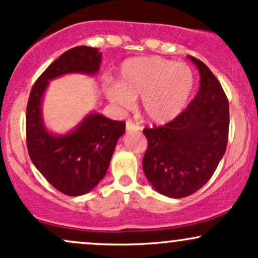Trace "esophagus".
Instances as JSON below:
<instances>
[{"label": "esophagus", "mask_w": 258, "mask_h": 258, "mask_svg": "<svg viewBox=\"0 0 258 258\" xmlns=\"http://www.w3.org/2000/svg\"><path fill=\"white\" fill-rule=\"evenodd\" d=\"M126 130H127V132H137L141 130V127H139L138 125H136V123H133L132 121H127Z\"/></svg>", "instance_id": "esophagus-1"}]
</instances>
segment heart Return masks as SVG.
Wrapping results in <instances>:
<instances>
[{
    "instance_id": "heart-1",
    "label": "heart",
    "mask_w": 258,
    "mask_h": 258,
    "mask_svg": "<svg viewBox=\"0 0 258 258\" xmlns=\"http://www.w3.org/2000/svg\"><path fill=\"white\" fill-rule=\"evenodd\" d=\"M117 82L105 85L110 102L131 109L141 97V109L150 122L164 125L184 110L194 91L195 76L189 65L161 57H135L119 68Z\"/></svg>"
}]
</instances>
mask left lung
<instances>
[{
    "instance_id": "8db88e82",
    "label": "left lung",
    "mask_w": 258,
    "mask_h": 258,
    "mask_svg": "<svg viewBox=\"0 0 258 258\" xmlns=\"http://www.w3.org/2000/svg\"><path fill=\"white\" fill-rule=\"evenodd\" d=\"M200 74L195 98L176 119L161 127L144 128L148 149L143 171L165 197L179 199L205 185L226 153L229 103L211 70L188 55Z\"/></svg>"
}]
</instances>
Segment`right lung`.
Wrapping results in <instances>:
<instances>
[{
    "mask_svg": "<svg viewBox=\"0 0 258 258\" xmlns=\"http://www.w3.org/2000/svg\"><path fill=\"white\" fill-rule=\"evenodd\" d=\"M102 63L98 48L78 46L44 70L32 87L26 108V146L35 167L55 189L69 197L91 191L104 178L115 147L126 130L125 121H114L91 111L72 131L59 135L44 125L43 96L49 81L68 74L93 76Z\"/></svg>",
    "mask_w": 258,
    "mask_h": 258,
    "instance_id": "obj_1",
    "label": "right lung"
}]
</instances>
